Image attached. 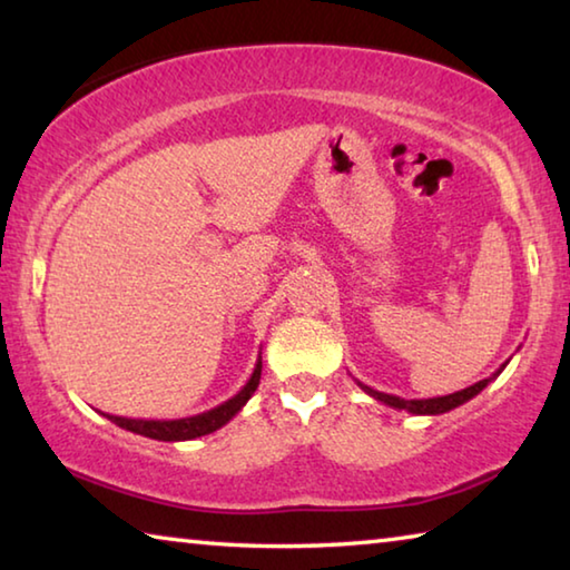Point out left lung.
Instances as JSON below:
<instances>
[{"instance_id": "obj_1", "label": "left lung", "mask_w": 570, "mask_h": 570, "mask_svg": "<svg viewBox=\"0 0 570 570\" xmlns=\"http://www.w3.org/2000/svg\"><path fill=\"white\" fill-rule=\"evenodd\" d=\"M508 364V362H505ZM505 364H500V370L495 374H490L488 380H480L475 384H470V387L460 390V392H452V394H445V397H430V400H402L397 397V394H384V392H377L372 387H366V384L356 382L360 387L370 394V397H374L382 404H387V407H394V410H404V412H412V414H442V412H450L460 407V404H465L468 400L475 397V394H480L482 390L488 387L490 382H493L500 372L505 370Z\"/></svg>"}]
</instances>
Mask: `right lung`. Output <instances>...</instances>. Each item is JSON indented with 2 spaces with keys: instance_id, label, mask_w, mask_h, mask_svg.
<instances>
[{
  "instance_id": "obj_1",
  "label": "right lung",
  "mask_w": 570,
  "mask_h": 570,
  "mask_svg": "<svg viewBox=\"0 0 570 570\" xmlns=\"http://www.w3.org/2000/svg\"><path fill=\"white\" fill-rule=\"evenodd\" d=\"M258 380H262V356H258L254 374H250L248 382L240 387V392L208 412L193 414V417H180V420H130V417H118V414H105V412L102 414L110 422L118 424V428L130 430L135 435L150 438V440H160V442L196 440V438L210 435V432L220 430L226 422L234 420L236 414L244 410V404L250 400V394L256 392Z\"/></svg>"
}]
</instances>
